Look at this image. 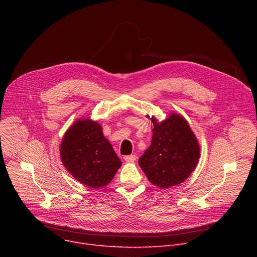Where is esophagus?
I'll return each instance as SVG.
<instances>
[{"mask_svg":"<svg viewBox=\"0 0 257 257\" xmlns=\"http://www.w3.org/2000/svg\"><path fill=\"white\" fill-rule=\"evenodd\" d=\"M124 159H125V161H127V163H133V161L137 159V156L134 154L126 155V156H124Z\"/></svg>","mask_w":257,"mask_h":257,"instance_id":"obj_1","label":"esophagus"}]
</instances>
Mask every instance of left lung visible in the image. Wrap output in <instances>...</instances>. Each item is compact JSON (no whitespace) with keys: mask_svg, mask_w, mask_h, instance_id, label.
Returning a JSON list of instances; mask_svg holds the SVG:
<instances>
[{"mask_svg":"<svg viewBox=\"0 0 257 257\" xmlns=\"http://www.w3.org/2000/svg\"><path fill=\"white\" fill-rule=\"evenodd\" d=\"M153 137L139 165L152 184L168 188L182 183L195 170L200 157L198 141L186 119L177 113L158 123L151 117Z\"/></svg>","mask_w":257,"mask_h":257,"instance_id":"obj_1","label":"left lung"}]
</instances>
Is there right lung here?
Wrapping results in <instances>:
<instances>
[{
	"mask_svg": "<svg viewBox=\"0 0 257 257\" xmlns=\"http://www.w3.org/2000/svg\"><path fill=\"white\" fill-rule=\"evenodd\" d=\"M60 156L72 176L92 188L109 183L121 165L101 125L89 118L78 119L65 132Z\"/></svg>",
	"mask_w": 257,
	"mask_h": 257,
	"instance_id": "right-lung-1",
	"label": "right lung"
}]
</instances>
